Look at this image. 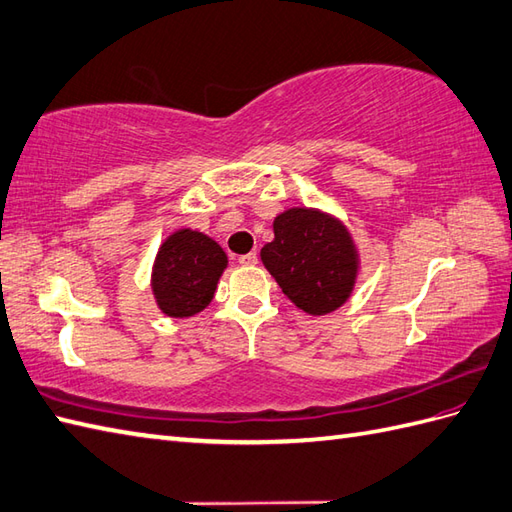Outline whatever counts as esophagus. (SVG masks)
Returning a JSON list of instances; mask_svg holds the SVG:
<instances>
[{
	"mask_svg": "<svg viewBox=\"0 0 512 512\" xmlns=\"http://www.w3.org/2000/svg\"><path fill=\"white\" fill-rule=\"evenodd\" d=\"M238 263H241L243 267H254L258 263V256H256V252L243 254V256H238Z\"/></svg>",
	"mask_w": 512,
	"mask_h": 512,
	"instance_id": "obj_1",
	"label": "esophagus"
}]
</instances>
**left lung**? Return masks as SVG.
Masks as SVG:
<instances>
[{"mask_svg": "<svg viewBox=\"0 0 512 512\" xmlns=\"http://www.w3.org/2000/svg\"><path fill=\"white\" fill-rule=\"evenodd\" d=\"M274 234L260 258L298 309L324 315L348 300L357 252L342 223L317 210L291 208L276 217Z\"/></svg>", "mask_w": 512, "mask_h": 512, "instance_id": "8db88e82", "label": "left lung"}]
</instances>
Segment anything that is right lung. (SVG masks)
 Wrapping results in <instances>:
<instances>
[{"label":"right lung","instance_id":"obj_1","mask_svg":"<svg viewBox=\"0 0 512 512\" xmlns=\"http://www.w3.org/2000/svg\"><path fill=\"white\" fill-rule=\"evenodd\" d=\"M227 267L223 249L201 232L179 230L166 238L153 267V293L170 317H190L212 302Z\"/></svg>","mask_w":512,"mask_h":512}]
</instances>
